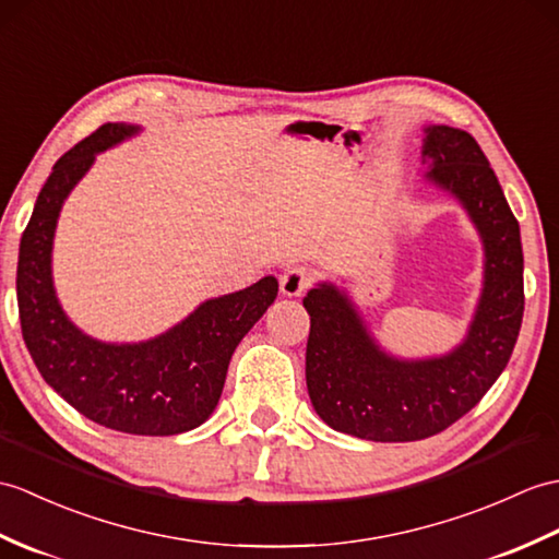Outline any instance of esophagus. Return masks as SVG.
Here are the masks:
<instances>
[{"label": "esophagus", "mask_w": 559, "mask_h": 559, "mask_svg": "<svg viewBox=\"0 0 559 559\" xmlns=\"http://www.w3.org/2000/svg\"><path fill=\"white\" fill-rule=\"evenodd\" d=\"M311 283V271L307 266H288L281 274V293L285 297H300Z\"/></svg>", "instance_id": "1"}]
</instances>
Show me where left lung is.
Returning a JSON list of instances; mask_svg holds the SVG:
<instances>
[{
  "label": "left lung",
  "mask_w": 559,
  "mask_h": 559,
  "mask_svg": "<svg viewBox=\"0 0 559 559\" xmlns=\"http://www.w3.org/2000/svg\"><path fill=\"white\" fill-rule=\"evenodd\" d=\"M421 154L431 168L426 178L455 194L484 240V290L464 343L443 357L397 359L376 345L333 283H319L302 300L311 321V405L335 431L376 443L436 436L476 407L508 367L524 317L519 224L486 154L450 126H428Z\"/></svg>",
  "instance_id": "obj_1"
}]
</instances>
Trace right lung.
<instances>
[{
  "label": "right lung",
  "mask_w": 559,
  "mask_h": 559,
  "mask_svg": "<svg viewBox=\"0 0 559 559\" xmlns=\"http://www.w3.org/2000/svg\"><path fill=\"white\" fill-rule=\"evenodd\" d=\"M138 131V126L104 123L51 168L19 248V317L37 371L83 417L121 433L176 436L210 419L228 361L276 300L278 281L264 276L250 288L206 300L178 326L145 343H102L73 326L51 283V240L61 204L97 152Z\"/></svg>",
  "instance_id": "right-lung-1"
}]
</instances>
